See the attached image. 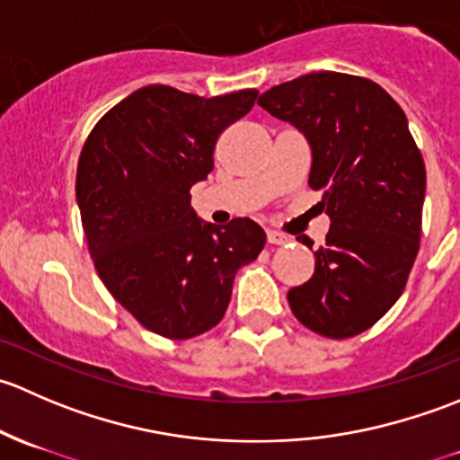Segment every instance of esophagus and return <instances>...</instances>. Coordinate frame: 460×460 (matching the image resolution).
I'll return each instance as SVG.
<instances>
[{
    "label": "esophagus",
    "instance_id": "34e87169",
    "mask_svg": "<svg viewBox=\"0 0 460 460\" xmlns=\"http://www.w3.org/2000/svg\"><path fill=\"white\" fill-rule=\"evenodd\" d=\"M267 240H269V244H289L291 243V238L289 235H285V234H278V231H267Z\"/></svg>",
    "mask_w": 460,
    "mask_h": 460
}]
</instances>
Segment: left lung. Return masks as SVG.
I'll use <instances>...</instances> for the list:
<instances>
[{"label": "left lung", "instance_id": "left-lung-1", "mask_svg": "<svg viewBox=\"0 0 460 460\" xmlns=\"http://www.w3.org/2000/svg\"><path fill=\"white\" fill-rule=\"evenodd\" d=\"M258 104L307 137L309 187L332 220L314 276L287 294L291 312L324 338L358 336L401 298L419 253L425 162L405 113L376 82L333 71L269 88Z\"/></svg>", "mask_w": 460, "mask_h": 460}]
</instances>
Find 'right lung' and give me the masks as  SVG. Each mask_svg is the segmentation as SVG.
Listing matches in <instances>:
<instances>
[{
  "label": "right lung",
  "instance_id": "add662e5",
  "mask_svg": "<svg viewBox=\"0 0 460 460\" xmlns=\"http://www.w3.org/2000/svg\"><path fill=\"white\" fill-rule=\"evenodd\" d=\"M256 97V88L217 97L137 88L93 127L80 153L75 196L97 273L142 327L171 341L220 323L235 271L267 243L249 217L200 220L189 193L213 171L220 133Z\"/></svg>",
  "mask_w": 460,
  "mask_h": 460
}]
</instances>
